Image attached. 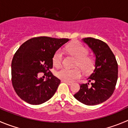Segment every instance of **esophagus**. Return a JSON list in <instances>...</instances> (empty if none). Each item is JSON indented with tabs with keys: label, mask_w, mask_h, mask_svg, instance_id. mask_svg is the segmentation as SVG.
<instances>
[{
	"label": "esophagus",
	"mask_w": 128,
	"mask_h": 128,
	"mask_svg": "<svg viewBox=\"0 0 128 128\" xmlns=\"http://www.w3.org/2000/svg\"><path fill=\"white\" fill-rule=\"evenodd\" d=\"M62 82H64V83H66L67 84H68V85H71V84H72V82H66V81H62Z\"/></svg>",
	"instance_id": "34e87169"
}]
</instances>
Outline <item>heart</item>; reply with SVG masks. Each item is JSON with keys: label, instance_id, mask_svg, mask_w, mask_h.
<instances>
[{"label": "heart", "instance_id": "1", "mask_svg": "<svg viewBox=\"0 0 128 128\" xmlns=\"http://www.w3.org/2000/svg\"><path fill=\"white\" fill-rule=\"evenodd\" d=\"M67 50L71 55L77 58L76 66H78L84 72H90L94 69L95 60L92 57L88 56V50L80 43L71 44L67 48ZM63 60V52L59 49L55 52L52 58V62L55 66L61 65ZM56 76L63 81L72 82L80 78L81 72L78 69H68L62 68L56 72Z\"/></svg>", "mask_w": 128, "mask_h": 128}]
</instances>
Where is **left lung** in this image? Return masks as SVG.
I'll return each mask as SVG.
<instances>
[{
    "instance_id": "1",
    "label": "left lung",
    "mask_w": 128,
    "mask_h": 128,
    "mask_svg": "<svg viewBox=\"0 0 128 128\" xmlns=\"http://www.w3.org/2000/svg\"><path fill=\"white\" fill-rule=\"evenodd\" d=\"M83 41L91 48L96 56L95 68L88 78L89 83L80 84L74 96L87 106L105 102L114 93L118 77V65L115 56L106 43L88 37Z\"/></svg>"
}]
</instances>
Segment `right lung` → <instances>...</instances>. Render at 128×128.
<instances>
[{"instance_id":"right-lung-1","label":"right lung","mask_w":128,"mask_h":128,"mask_svg":"<svg viewBox=\"0 0 128 128\" xmlns=\"http://www.w3.org/2000/svg\"><path fill=\"white\" fill-rule=\"evenodd\" d=\"M70 40L48 36L34 37L27 40L16 52L11 63V80L17 95L32 105L46 102L56 93L60 81L50 71L53 67L55 52ZM44 72L48 80L39 78Z\"/></svg>"}]
</instances>
